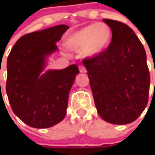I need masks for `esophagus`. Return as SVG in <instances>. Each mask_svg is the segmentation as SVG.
I'll return each mask as SVG.
<instances>
[{
	"label": "esophagus",
	"mask_w": 155,
	"mask_h": 155,
	"mask_svg": "<svg viewBox=\"0 0 155 155\" xmlns=\"http://www.w3.org/2000/svg\"><path fill=\"white\" fill-rule=\"evenodd\" d=\"M78 68H79V71L80 72H86V68L84 65H79Z\"/></svg>",
	"instance_id": "34e87169"
}]
</instances>
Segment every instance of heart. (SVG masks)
Returning a JSON list of instances; mask_svg holds the SVG:
<instances>
[{"label": "heart", "instance_id": "1", "mask_svg": "<svg viewBox=\"0 0 155 155\" xmlns=\"http://www.w3.org/2000/svg\"><path fill=\"white\" fill-rule=\"evenodd\" d=\"M111 36L110 27L100 22L89 25L70 34L65 40V45L73 51L82 50L85 56H94L107 48Z\"/></svg>", "mask_w": 155, "mask_h": 155}]
</instances>
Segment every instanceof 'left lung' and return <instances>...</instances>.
Returning a JSON list of instances; mask_svg holds the SVG:
<instances>
[{
  "label": "left lung",
  "mask_w": 155,
  "mask_h": 155,
  "mask_svg": "<svg viewBox=\"0 0 155 155\" xmlns=\"http://www.w3.org/2000/svg\"><path fill=\"white\" fill-rule=\"evenodd\" d=\"M111 28L109 46L83 59L97 112L104 121L128 124L148 103L150 74L144 46L134 32L121 21L104 19Z\"/></svg>",
  "instance_id": "left-lung-1"
}]
</instances>
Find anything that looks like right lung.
<instances>
[{
	"mask_svg": "<svg viewBox=\"0 0 155 155\" xmlns=\"http://www.w3.org/2000/svg\"><path fill=\"white\" fill-rule=\"evenodd\" d=\"M69 28L58 25L27 33L17 40L8 57L6 91L11 109L21 121L36 128H50L66 115L70 90L79 73L76 64L41 75L46 56Z\"/></svg>",
	"mask_w": 155,
	"mask_h": 155,
	"instance_id": "right-lung-1",
	"label": "right lung"
}]
</instances>
